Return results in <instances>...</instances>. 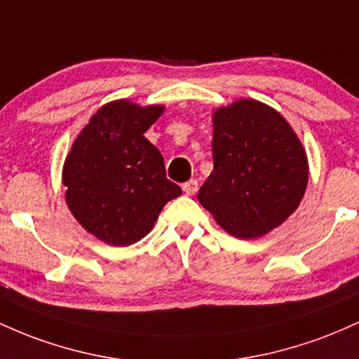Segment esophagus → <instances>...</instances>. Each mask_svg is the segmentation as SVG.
Instances as JSON below:
<instances>
[{
  "mask_svg": "<svg viewBox=\"0 0 359 359\" xmlns=\"http://www.w3.org/2000/svg\"><path fill=\"white\" fill-rule=\"evenodd\" d=\"M196 190H198V181L196 180H190L183 184V191L187 193V195H195Z\"/></svg>",
  "mask_w": 359,
  "mask_h": 359,
  "instance_id": "obj_1",
  "label": "esophagus"
}]
</instances>
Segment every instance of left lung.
Returning <instances> with one entry per match:
<instances>
[{
    "label": "left lung",
    "instance_id": "left-lung-1",
    "mask_svg": "<svg viewBox=\"0 0 359 359\" xmlns=\"http://www.w3.org/2000/svg\"><path fill=\"white\" fill-rule=\"evenodd\" d=\"M213 171L200 203L232 236L255 239L299 207L309 164L299 137L278 111L241 100L213 114Z\"/></svg>",
    "mask_w": 359,
    "mask_h": 359
}]
</instances>
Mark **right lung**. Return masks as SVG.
<instances>
[{
    "mask_svg": "<svg viewBox=\"0 0 359 359\" xmlns=\"http://www.w3.org/2000/svg\"><path fill=\"white\" fill-rule=\"evenodd\" d=\"M163 110L126 100L108 103L72 144L62 172L67 207L103 243L140 241L164 205L181 195L166 178L159 149L144 137Z\"/></svg>",
    "mask_w": 359,
    "mask_h": 359,
    "instance_id": "add662e5",
    "label": "right lung"
}]
</instances>
